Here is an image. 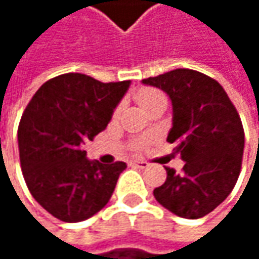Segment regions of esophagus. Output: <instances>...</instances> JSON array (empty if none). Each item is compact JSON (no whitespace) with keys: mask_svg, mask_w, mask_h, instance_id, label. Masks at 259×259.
I'll return each mask as SVG.
<instances>
[{"mask_svg":"<svg viewBox=\"0 0 259 259\" xmlns=\"http://www.w3.org/2000/svg\"><path fill=\"white\" fill-rule=\"evenodd\" d=\"M130 165H132V166H135V168H139V169H145V168H148V163H147V162H144V160H132V162H130Z\"/></svg>","mask_w":259,"mask_h":259,"instance_id":"obj_1","label":"esophagus"}]
</instances>
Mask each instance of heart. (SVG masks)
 <instances>
[{
	"mask_svg": "<svg viewBox=\"0 0 259 259\" xmlns=\"http://www.w3.org/2000/svg\"><path fill=\"white\" fill-rule=\"evenodd\" d=\"M160 99H165V96H163V93H160V91H157V90H154V88H142V90H139L138 93H136V100H138V103L145 109L148 105H151V103H154L156 100H160ZM145 145V141H139V142H136V145H135V148H142Z\"/></svg>",
	"mask_w": 259,
	"mask_h": 259,
	"instance_id": "b5f03b06",
	"label": "heart"
}]
</instances>
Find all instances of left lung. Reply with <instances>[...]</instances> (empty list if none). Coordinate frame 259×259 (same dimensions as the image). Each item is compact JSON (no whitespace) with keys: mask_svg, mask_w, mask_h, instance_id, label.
Listing matches in <instances>:
<instances>
[{"mask_svg":"<svg viewBox=\"0 0 259 259\" xmlns=\"http://www.w3.org/2000/svg\"><path fill=\"white\" fill-rule=\"evenodd\" d=\"M163 90L172 102V129L168 142L184 160L181 172L165 166L166 181L154 198L171 213L199 219L231 193L241 169L244 130L222 85L190 69L142 79Z\"/></svg>","mask_w":259,"mask_h":259,"instance_id":"1","label":"left lung"}]
</instances>
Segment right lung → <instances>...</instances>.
<instances>
[{"instance_id": "add662e5", "label": "right lung", "mask_w": 259, "mask_h": 259, "mask_svg": "<svg viewBox=\"0 0 259 259\" xmlns=\"http://www.w3.org/2000/svg\"><path fill=\"white\" fill-rule=\"evenodd\" d=\"M129 85L66 73L45 82L29 100L18 129L22 174L54 218L80 222L111 199L127 165L88 160L83 144L106 129Z\"/></svg>"}]
</instances>
